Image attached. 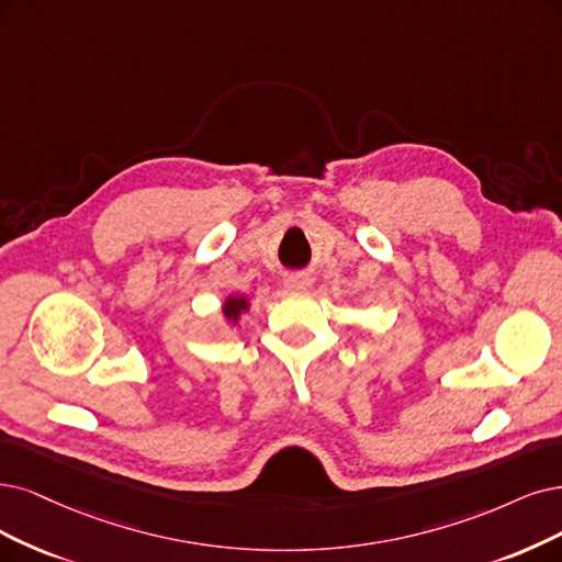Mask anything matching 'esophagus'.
I'll return each mask as SVG.
<instances>
[{"instance_id": "esophagus-1", "label": "esophagus", "mask_w": 562, "mask_h": 562, "mask_svg": "<svg viewBox=\"0 0 562 562\" xmlns=\"http://www.w3.org/2000/svg\"><path fill=\"white\" fill-rule=\"evenodd\" d=\"M284 289H286V292H292V294H305V292H310V289H313V280H310L307 276H289L284 280Z\"/></svg>"}]
</instances>
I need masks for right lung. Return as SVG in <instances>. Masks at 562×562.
I'll use <instances>...</instances> for the list:
<instances>
[{
  "instance_id": "1",
  "label": "right lung",
  "mask_w": 562,
  "mask_h": 562,
  "mask_svg": "<svg viewBox=\"0 0 562 562\" xmlns=\"http://www.w3.org/2000/svg\"><path fill=\"white\" fill-rule=\"evenodd\" d=\"M247 299L245 296H228L226 301H224V307H222V313H224V317L228 319V322H238L240 319V315L245 313L247 310Z\"/></svg>"
}]
</instances>
